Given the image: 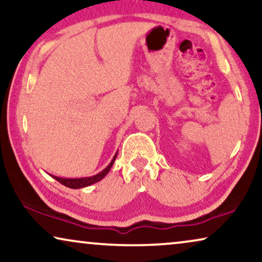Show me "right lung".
<instances>
[{
  "instance_id": "obj_1",
  "label": "right lung",
  "mask_w": 262,
  "mask_h": 262,
  "mask_svg": "<svg viewBox=\"0 0 262 262\" xmlns=\"http://www.w3.org/2000/svg\"><path fill=\"white\" fill-rule=\"evenodd\" d=\"M118 155V151L116 152V155L113 156L112 161H111L108 166H107L105 169H102L100 173H98L96 175H93V177H88V178H76V179H68V178H59V177H55V175H51V177L57 180L60 184L67 186V187L69 188H74V189H77V188H83V187H87V186H91L93 184H95V182H98L100 180H102L103 178L106 177L107 174H108V171L111 170V168H112L114 161H116V157Z\"/></svg>"
}]
</instances>
